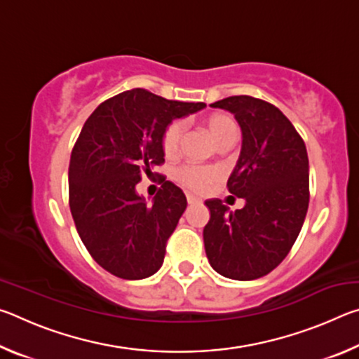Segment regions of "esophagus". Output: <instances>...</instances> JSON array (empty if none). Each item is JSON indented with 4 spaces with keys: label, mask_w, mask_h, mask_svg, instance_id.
Listing matches in <instances>:
<instances>
[{
    "label": "esophagus",
    "mask_w": 359,
    "mask_h": 359,
    "mask_svg": "<svg viewBox=\"0 0 359 359\" xmlns=\"http://www.w3.org/2000/svg\"><path fill=\"white\" fill-rule=\"evenodd\" d=\"M187 203L188 204H196V203H199V199L191 196V194H187Z\"/></svg>",
    "instance_id": "34e87169"
}]
</instances>
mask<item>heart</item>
Masks as SVG:
<instances>
[{"instance_id": "obj_1", "label": "heart", "mask_w": 359, "mask_h": 359, "mask_svg": "<svg viewBox=\"0 0 359 359\" xmlns=\"http://www.w3.org/2000/svg\"><path fill=\"white\" fill-rule=\"evenodd\" d=\"M184 130L185 125L182 120H174L165 130L161 145L163 151L168 156L177 154L182 136H184ZM205 131H208L212 141L218 145L224 141H229V139H236V136H238V125H236L234 118L226 114H212L205 118ZM218 177H220V174H218L215 168L199 165H184L175 169L174 172V179L182 187L196 193L208 190Z\"/></svg>"}]
</instances>
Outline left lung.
I'll return each instance as SVG.
<instances>
[{
    "label": "left lung",
    "mask_w": 359,
    "mask_h": 359,
    "mask_svg": "<svg viewBox=\"0 0 359 359\" xmlns=\"http://www.w3.org/2000/svg\"><path fill=\"white\" fill-rule=\"evenodd\" d=\"M210 106L234 114L241 126V155L226 185L245 205L231 212L222 199L205 201V255L223 277L255 280L276 269L299 236L309 208L306 144L271 102L241 95Z\"/></svg>",
    "instance_id": "8db88e82"
}]
</instances>
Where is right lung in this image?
I'll return each mask as SVG.
<instances>
[{
	"label": "right lung",
	"instance_id": "add662e5",
	"mask_svg": "<svg viewBox=\"0 0 359 359\" xmlns=\"http://www.w3.org/2000/svg\"><path fill=\"white\" fill-rule=\"evenodd\" d=\"M204 107L133 88L101 102L85 121L69 161V208L88 253L115 277L141 280L161 267L187 198L163 179L147 204L136 185L165 163L169 123Z\"/></svg>",
	"mask_w": 359,
	"mask_h": 359
}]
</instances>
